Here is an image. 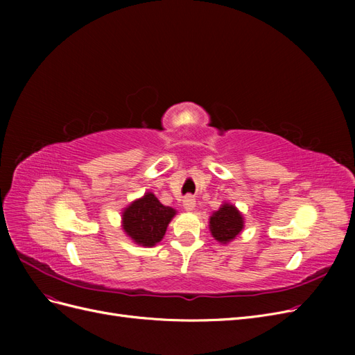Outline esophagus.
Masks as SVG:
<instances>
[{
  "mask_svg": "<svg viewBox=\"0 0 355 355\" xmlns=\"http://www.w3.org/2000/svg\"><path fill=\"white\" fill-rule=\"evenodd\" d=\"M184 209H185L187 211L194 210V209H196V198L191 197V196L185 197V200H184Z\"/></svg>",
  "mask_w": 355,
  "mask_h": 355,
  "instance_id": "esophagus-1",
  "label": "esophagus"
}]
</instances>
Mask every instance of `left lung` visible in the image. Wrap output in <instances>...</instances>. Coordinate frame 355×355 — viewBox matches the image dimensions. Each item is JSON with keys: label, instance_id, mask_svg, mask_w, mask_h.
<instances>
[{"label": "left lung", "instance_id": "8db88e82", "mask_svg": "<svg viewBox=\"0 0 355 355\" xmlns=\"http://www.w3.org/2000/svg\"><path fill=\"white\" fill-rule=\"evenodd\" d=\"M210 232L222 244L232 241L244 228V219L240 210L230 202H223L209 220Z\"/></svg>", "mask_w": 355, "mask_h": 355}]
</instances>
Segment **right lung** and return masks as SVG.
I'll return each mask as SVG.
<instances>
[{"instance_id": "add662e5", "label": "right lung", "mask_w": 355, "mask_h": 355, "mask_svg": "<svg viewBox=\"0 0 355 355\" xmlns=\"http://www.w3.org/2000/svg\"><path fill=\"white\" fill-rule=\"evenodd\" d=\"M176 210L163 206L153 192L135 200L123 211V230L136 244L153 247L163 240Z\"/></svg>"}]
</instances>
